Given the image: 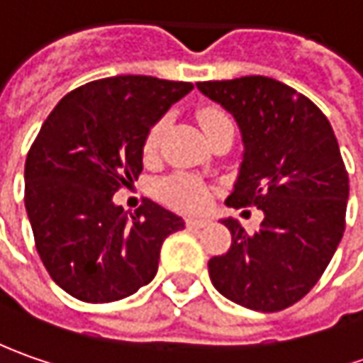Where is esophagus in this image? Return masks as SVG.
Masks as SVG:
<instances>
[{"label":"esophagus","instance_id":"obj_1","mask_svg":"<svg viewBox=\"0 0 363 363\" xmlns=\"http://www.w3.org/2000/svg\"><path fill=\"white\" fill-rule=\"evenodd\" d=\"M184 225H186V229H191V231H199V229H205L211 225V220L208 219H186L184 220Z\"/></svg>","mask_w":363,"mask_h":363}]
</instances>
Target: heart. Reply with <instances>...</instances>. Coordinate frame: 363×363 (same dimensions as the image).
<instances>
[{
    "instance_id": "1",
    "label": "heart",
    "mask_w": 363,
    "mask_h": 363,
    "mask_svg": "<svg viewBox=\"0 0 363 363\" xmlns=\"http://www.w3.org/2000/svg\"><path fill=\"white\" fill-rule=\"evenodd\" d=\"M196 120H199V126L203 128L206 138L217 134L223 126L231 124L229 116L215 106L201 108L196 112ZM160 140H162V122H157L148 128L146 136H144V158H152L157 155ZM157 191L158 196L167 205L177 208V211H184V213H194V211L205 208L206 203H208V196H211V191L205 182L194 179L191 174H184V172H174L167 179H162L158 182Z\"/></svg>"
}]
</instances>
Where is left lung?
Returning a JSON list of instances; mask_svg holds the SVG:
<instances>
[{
    "instance_id": "8db88e82",
    "label": "left lung",
    "mask_w": 363,
    "mask_h": 363,
    "mask_svg": "<svg viewBox=\"0 0 363 363\" xmlns=\"http://www.w3.org/2000/svg\"><path fill=\"white\" fill-rule=\"evenodd\" d=\"M196 88L229 110L243 134V164L227 205L265 215L255 233L223 220L231 249L208 261L211 281L239 306L281 311L311 291L344 235L350 179L333 128L307 96L267 76Z\"/></svg>"
}]
</instances>
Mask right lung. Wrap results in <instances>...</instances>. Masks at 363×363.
<instances>
[{
  "label": "right lung",
  "instance_id": "right-lung-1",
  "mask_svg": "<svg viewBox=\"0 0 363 363\" xmlns=\"http://www.w3.org/2000/svg\"><path fill=\"white\" fill-rule=\"evenodd\" d=\"M191 82L114 76L84 84L50 112L26 158V211L50 277L86 303H110L155 279L160 247L184 229L150 199L112 203L143 172L148 128Z\"/></svg>",
  "mask_w": 363,
  "mask_h": 363
}]
</instances>
